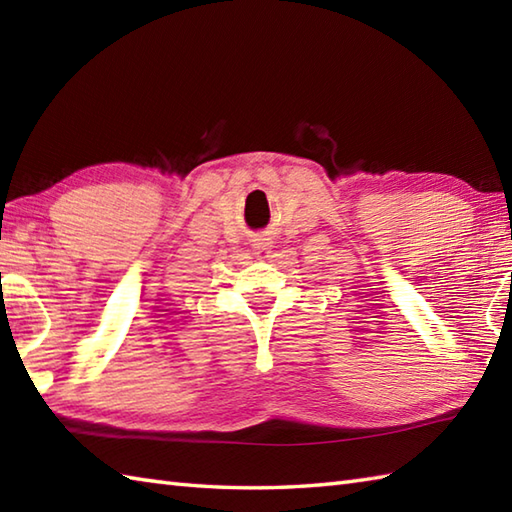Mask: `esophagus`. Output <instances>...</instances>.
<instances>
[{"mask_svg":"<svg viewBox=\"0 0 512 512\" xmlns=\"http://www.w3.org/2000/svg\"><path fill=\"white\" fill-rule=\"evenodd\" d=\"M268 253H270L268 244H255V255H257L259 259H266V257H268Z\"/></svg>","mask_w":512,"mask_h":512,"instance_id":"obj_1","label":"esophagus"}]
</instances>
